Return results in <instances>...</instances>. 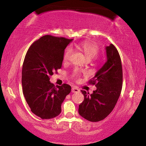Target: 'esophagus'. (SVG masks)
I'll use <instances>...</instances> for the list:
<instances>
[{
    "instance_id": "34e87169",
    "label": "esophagus",
    "mask_w": 146,
    "mask_h": 146,
    "mask_svg": "<svg viewBox=\"0 0 146 146\" xmlns=\"http://www.w3.org/2000/svg\"><path fill=\"white\" fill-rule=\"evenodd\" d=\"M80 91V90L76 87H73L72 89H71V92L72 93H78Z\"/></svg>"
}]
</instances>
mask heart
I'll list each match as a JSON object with an SVG mask.
<instances>
[{"mask_svg":"<svg viewBox=\"0 0 146 146\" xmlns=\"http://www.w3.org/2000/svg\"><path fill=\"white\" fill-rule=\"evenodd\" d=\"M76 47L83 51L88 60H90L95 58V56L97 55L98 51H99V47L97 44L93 42H82L77 44ZM72 52V49L70 47L66 49L63 55L64 62L66 63L70 60ZM72 75L75 78H78L79 75H80V73H79L78 71L75 69L73 71Z\"/></svg>","mask_w":146,"mask_h":146,"instance_id":"heart-1","label":"heart"}]
</instances>
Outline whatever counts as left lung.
<instances>
[{
  "label": "left lung",
  "mask_w": 146,
  "mask_h": 146,
  "mask_svg": "<svg viewBox=\"0 0 146 146\" xmlns=\"http://www.w3.org/2000/svg\"><path fill=\"white\" fill-rule=\"evenodd\" d=\"M106 49L107 62L88 82L95 85L97 90L90 95L86 91H81L84 99L79 105L78 113L90 122L102 120L110 114L122 88V67L118 51L112 44Z\"/></svg>",
  "instance_id": "1"
}]
</instances>
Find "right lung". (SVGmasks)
<instances>
[{
    "instance_id": "1",
    "label": "right lung",
    "mask_w": 146,
    "mask_h": 146,
    "mask_svg": "<svg viewBox=\"0 0 146 146\" xmlns=\"http://www.w3.org/2000/svg\"><path fill=\"white\" fill-rule=\"evenodd\" d=\"M73 39L44 35L29 47L22 70L24 97L31 112L42 119L57 117L61 104L71 88L67 84L54 86L50 76L62 67L64 49Z\"/></svg>"
}]
</instances>
